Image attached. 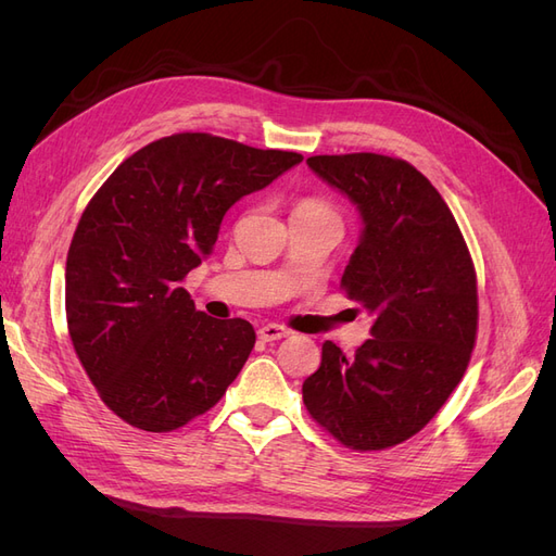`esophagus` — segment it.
Masks as SVG:
<instances>
[{"label":"esophagus","instance_id":"1","mask_svg":"<svg viewBox=\"0 0 556 556\" xmlns=\"http://www.w3.org/2000/svg\"><path fill=\"white\" fill-rule=\"evenodd\" d=\"M290 333H292V329H290V327L276 325V323H271V325H264V327H260V331H257V336H260V339H262L264 343L280 341V339H285V336H290Z\"/></svg>","mask_w":556,"mask_h":556}]
</instances>
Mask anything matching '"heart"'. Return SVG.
I'll list each match as a JSON object with an SVG mask.
<instances>
[{
	"instance_id": "obj_1",
	"label": "heart",
	"mask_w": 556,
	"mask_h": 556,
	"mask_svg": "<svg viewBox=\"0 0 556 556\" xmlns=\"http://www.w3.org/2000/svg\"><path fill=\"white\" fill-rule=\"evenodd\" d=\"M294 213H333V211L325 204V201H319L315 197H306V199H301L299 204L294 206Z\"/></svg>"
}]
</instances>
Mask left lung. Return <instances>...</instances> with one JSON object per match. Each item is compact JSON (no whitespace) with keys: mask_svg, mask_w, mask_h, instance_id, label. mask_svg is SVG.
Segmentation results:
<instances>
[{"mask_svg":"<svg viewBox=\"0 0 556 556\" xmlns=\"http://www.w3.org/2000/svg\"><path fill=\"white\" fill-rule=\"evenodd\" d=\"M306 162L362 213L341 288L376 317L355 357L323 343V362L301 387L306 410L350 450L394 447L431 422L466 374L478 333L476 266L443 197L406 160Z\"/></svg>","mask_w":556,"mask_h":556,"instance_id":"1","label":"left lung"}]
</instances>
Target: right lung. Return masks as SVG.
Returning a JSON list of instances; mask_svg holds the SVG:
<instances>
[{"mask_svg": "<svg viewBox=\"0 0 556 556\" xmlns=\"http://www.w3.org/2000/svg\"><path fill=\"white\" fill-rule=\"evenodd\" d=\"M301 160L182 131L137 150L90 199L66 255V327L99 399L127 425L180 429L239 376L255 329L197 311L180 282L211 255L225 213Z\"/></svg>", "mask_w": 556, "mask_h": 556, "instance_id": "obj_1", "label": "right lung"}]
</instances>
